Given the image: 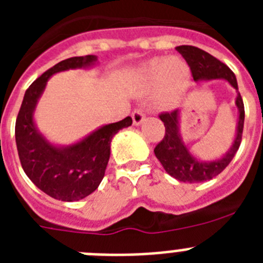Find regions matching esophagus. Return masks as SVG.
Masks as SVG:
<instances>
[{"label": "esophagus", "instance_id": "1", "mask_svg": "<svg viewBox=\"0 0 263 263\" xmlns=\"http://www.w3.org/2000/svg\"><path fill=\"white\" fill-rule=\"evenodd\" d=\"M132 118H133V124L134 125H141L145 121L146 116H145V111H143V109L138 108L136 109V110L132 113Z\"/></svg>", "mask_w": 263, "mask_h": 263}]
</instances>
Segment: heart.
Wrapping results in <instances>:
<instances>
[{"label":"heart","mask_w":263,"mask_h":263,"mask_svg":"<svg viewBox=\"0 0 263 263\" xmlns=\"http://www.w3.org/2000/svg\"><path fill=\"white\" fill-rule=\"evenodd\" d=\"M147 78L167 99L179 96L190 80V71L182 60H155L147 67Z\"/></svg>","instance_id":"b5f03b06"}]
</instances>
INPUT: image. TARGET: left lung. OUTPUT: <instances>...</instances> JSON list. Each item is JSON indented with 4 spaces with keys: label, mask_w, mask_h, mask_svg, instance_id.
I'll list each match as a JSON object with an SVG mask.
<instances>
[{
    "label": "left lung",
    "mask_w": 263,
    "mask_h": 263,
    "mask_svg": "<svg viewBox=\"0 0 263 263\" xmlns=\"http://www.w3.org/2000/svg\"><path fill=\"white\" fill-rule=\"evenodd\" d=\"M187 62L188 67L191 69V75L194 80H211V79H225L238 89L236 76L227 64L216 59L211 53L194 47V46H178L175 48ZM236 105L240 110V118H238V126H237V136L234 143L227 155L216 162H200L196 158L192 157L182 142L178 132V120L179 110L175 109L173 111H163L160 113L159 118L163 121L166 132H164L163 139L155 146V157L159 159L166 173L170 174L173 178L178 179L179 182L184 183H201L211 180L217 176L218 174L224 171L225 167L231 163L233 157L236 155L237 150L241 145L243 132V120H245V109H243V101L240 92L237 95Z\"/></svg>",
    "instance_id": "8db88e82"
}]
</instances>
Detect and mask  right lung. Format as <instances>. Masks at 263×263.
Returning <instances> with one entry per match:
<instances>
[{
	"label": "right lung",
	"mask_w": 263,
	"mask_h": 263,
	"mask_svg": "<svg viewBox=\"0 0 263 263\" xmlns=\"http://www.w3.org/2000/svg\"><path fill=\"white\" fill-rule=\"evenodd\" d=\"M95 62L93 55L73 57L47 69L27 88L15 121V142L23 171L39 190L58 200H80L99 187L110 155L111 138L118 130L133 122L126 117L105 125L66 148L50 145L36 132L32 111L50 76L69 68L90 66Z\"/></svg>",
	"instance_id": "right-lung-1"
}]
</instances>
